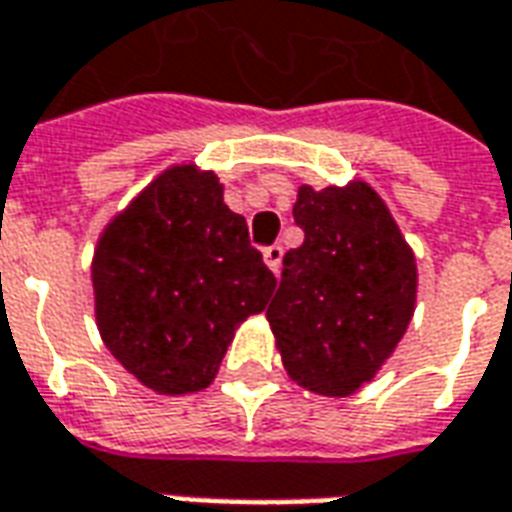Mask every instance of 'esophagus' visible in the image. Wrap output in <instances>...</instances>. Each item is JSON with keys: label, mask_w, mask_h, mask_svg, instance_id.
I'll list each match as a JSON object with an SVG mask.
<instances>
[{"label": "esophagus", "mask_w": 512, "mask_h": 512, "mask_svg": "<svg viewBox=\"0 0 512 512\" xmlns=\"http://www.w3.org/2000/svg\"><path fill=\"white\" fill-rule=\"evenodd\" d=\"M282 246H268V249H263V260H266V266L274 271V274H279V268H282Z\"/></svg>", "instance_id": "obj_1"}]
</instances>
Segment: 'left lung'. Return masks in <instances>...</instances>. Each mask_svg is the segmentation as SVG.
Wrapping results in <instances>:
<instances>
[{
  "instance_id": "1",
  "label": "left lung",
  "mask_w": 512,
  "mask_h": 512,
  "mask_svg": "<svg viewBox=\"0 0 512 512\" xmlns=\"http://www.w3.org/2000/svg\"><path fill=\"white\" fill-rule=\"evenodd\" d=\"M293 219L304 244L282 260L266 318L296 384L348 397L403 340L417 304V260L365 180L299 186Z\"/></svg>"
}]
</instances>
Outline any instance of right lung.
Wrapping results in <instances>:
<instances>
[{"label": "right lung", "instance_id": "add662e5", "mask_svg": "<svg viewBox=\"0 0 512 512\" xmlns=\"http://www.w3.org/2000/svg\"><path fill=\"white\" fill-rule=\"evenodd\" d=\"M277 277L224 205L211 169L175 164L106 224L93 255L95 321L128 373L158 395L211 384L235 329Z\"/></svg>", "mask_w": 512, "mask_h": 512}]
</instances>
